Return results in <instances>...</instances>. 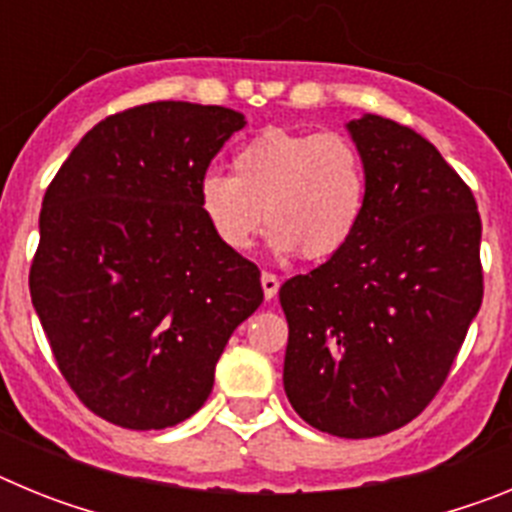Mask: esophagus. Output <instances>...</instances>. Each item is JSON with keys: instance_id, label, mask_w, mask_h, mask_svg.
<instances>
[{"instance_id": "1", "label": "esophagus", "mask_w": 512, "mask_h": 512, "mask_svg": "<svg viewBox=\"0 0 512 512\" xmlns=\"http://www.w3.org/2000/svg\"><path fill=\"white\" fill-rule=\"evenodd\" d=\"M261 287H264V297H266V300H271V297H274L279 292L277 274H271V271H264V274H261Z\"/></svg>"}]
</instances>
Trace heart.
Masks as SVG:
<instances>
[{
	"label": "heart",
	"mask_w": 512,
	"mask_h": 512,
	"mask_svg": "<svg viewBox=\"0 0 512 512\" xmlns=\"http://www.w3.org/2000/svg\"><path fill=\"white\" fill-rule=\"evenodd\" d=\"M369 197L361 148L343 133L266 128L233 156V176L200 182V210L217 241L246 251L264 223L279 253L325 261L351 243Z\"/></svg>",
	"instance_id": "heart-1"
}]
</instances>
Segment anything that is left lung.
<instances>
[{
	"label": "left lung",
	"instance_id": "left-lung-1",
	"mask_svg": "<svg viewBox=\"0 0 512 512\" xmlns=\"http://www.w3.org/2000/svg\"><path fill=\"white\" fill-rule=\"evenodd\" d=\"M369 174L346 248L279 289L284 392L305 423L374 438L418 418L482 305L472 189L433 143L379 115L348 122Z\"/></svg>",
	"mask_w": 512,
	"mask_h": 512
}]
</instances>
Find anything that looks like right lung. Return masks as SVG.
<instances>
[{"label":"right lung","mask_w":512,"mask_h":512,"mask_svg":"<svg viewBox=\"0 0 512 512\" xmlns=\"http://www.w3.org/2000/svg\"><path fill=\"white\" fill-rule=\"evenodd\" d=\"M246 125L217 104L151 102L97 122L48 184L30 297L84 405L161 431L205 405L261 271L217 241L200 182Z\"/></svg>","instance_id":"1"}]
</instances>
